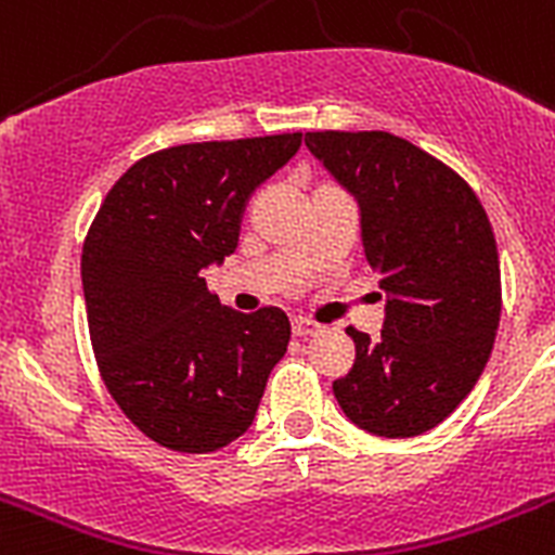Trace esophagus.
Wrapping results in <instances>:
<instances>
[{"mask_svg": "<svg viewBox=\"0 0 555 555\" xmlns=\"http://www.w3.org/2000/svg\"><path fill=\"white\" fill-rule=\"evenodd\" d=\"M292 331H294V336L306 338V336H313V333L320 331V325H317V322H311V320H294Z\"/></svg>", "mask_w": 555, "mask_h": 555, "instance_id": "34e87169", "label": "esophagus"}]
</instances>
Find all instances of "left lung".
Returning a JSON list of instances; mask_svg holds the SVG:
<instances>
[{
    "label": "left lung",
    "mask_w": 555,
    "mask_h": 555,
    "mask_svg": "<svg viewBox=\"0 0 555 555\" xmlns=\"http://www.w3.org/2000/svg\"><path fill=\"white\" fill-rule=\"evenodd\" d=\"M306 146L356 197L386 294L380 338L347 327L356 364L333 395L366 434H425L473 391L494 345L500 261L487 210L450 166L391 132H306Z\"/></svg>",
    "instance_id": "left-lung-1"
}]
</instances>
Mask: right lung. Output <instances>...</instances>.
Masks as SVG:
<instances>
[{"mask_svg": "<svg viewBox=\"0 0 555 555\" xmlns=\"http://www.w3.org/2000/svg\"><path fill=\"white\" fill-rule=\"evenodd\" d=\"M300 144L302 132H283L169 146L132 164L91 222V345L111 397L152 442L214 453L253 425L292 325L281 308H224L203 269L233 253L247 199Z\"/></svg>", "mask_w": 555, "mask_h": 555, "instance_id": "1", "label": "right lung"}]
</instances>
